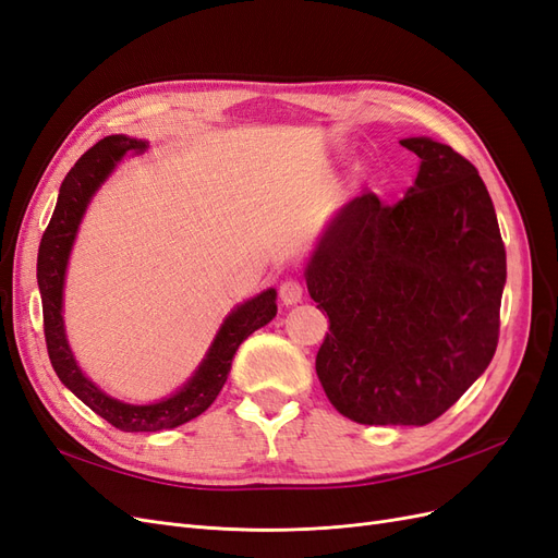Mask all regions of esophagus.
Wrapping results in <instances>:
<instances>
[{
	"label": "esophagus",
	"instance_id": "1",
	"mask_svg": "<svg viewBox=\"0 0 558 558\" xmlns=\"http://www.w3.org/2000/svg\"><path fill=\"white\" fill-rule=\"evenodd\" d=\"M279 298L286 307L298 305V302L302 300V286L298 281H283L279 286Z\"/></svg>",
	"mask_w": 558,
	"mask_h": 558
}]
</instances>
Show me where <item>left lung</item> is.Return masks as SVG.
<instances>
[{"label": "left lung", "mask_w": 558, "mask_h": 558, "mask_svg": "<svg viewBox=\"0 0 558 558\" xmlns=\"http://www.w3.org/2000/svg\"><path fill=\"white\" fill-rule=\"evenodd\" d=\"M396 205L363 193L337 211L307 260L330 318L316 375L332 408L367 426H426L492 363L508 265L475 165L430 137Z\"/></svg>", "instance_id": "8db88e82"}]
</instances>
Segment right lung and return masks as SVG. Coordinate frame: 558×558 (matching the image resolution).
Wrapping results in <instances>:
<instances>
[{
	"label": "right lung",
	"instance_id": "obj_1",
	"mask_svg": "<svg viewBox=\"0 0 558 558\" xmlns=\"http://www.w3.org/2000/svg\"><path fill=\"white\" fill-rule=\"evenodd\" d=\"M146 144L142 140L125 137V134H111L99 140L93 148L83 154L76 165L64 177L60 185L58 205L50 223L41 238L39 258H37V281L44 307V335L48 347V359L53 363L56 375L70 391L86 402L88 408L109 421L111 426L125 433H158L167 428H177L205 412L209 404L221 393L228 379L234 353L246 337L267 326L277 316V291L267 289L234 307L218 328L205 359L195 367L179 391L150 404H130L107 396L102 388L93 384L78 367L74 353L66 342L64 330V277L66 263L76 240L78 226L83 221L93 195L99 191L116 165L128 154H140Z\"/></svg>",
	"mask_w": 558,
	"mask_h": 558
}]
</instances>
